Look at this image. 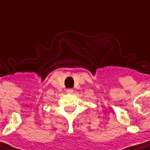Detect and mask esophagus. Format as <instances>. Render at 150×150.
<instances>
[{
    "instance_id": "esophagus-1",
    "label": "esophagus",
    "mask_w": 150,
    "mask_h": 150,
    "mask_svg": "<svg viewBox=\"0 0 150 150\" xmlns=\"http://www.w3.org/2000/svg\"><path fill=\"white\" fill-rule=\"evenodd\" d=\"M66 92H67L68 94H71V93L73 92V90H72V89H67V90H66Z\"/></svg>"
}]
</instances>
